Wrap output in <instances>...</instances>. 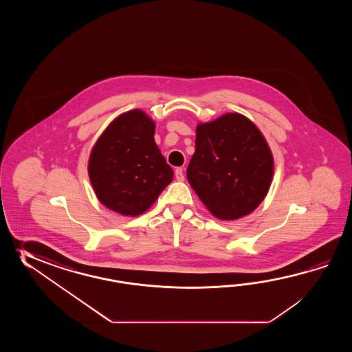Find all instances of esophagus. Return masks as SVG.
<instances>
[{
	"instance_id": "1",
	"label": "esophagus",
	"mask_w": 352,
	"mask_h": 352,
	"mask_svg": "<svg viewBox=\"0 0 352 352\" xmlns=\"http://www.w3.org/2000/svg\"><path fill=\"white\" fill-rule=\"evenodd\" d=\"M175 177H176L177 181H184V179H185L184 171H182V168H181V167H177V168L175 170Z\"/></svg>"
}]
</instances>
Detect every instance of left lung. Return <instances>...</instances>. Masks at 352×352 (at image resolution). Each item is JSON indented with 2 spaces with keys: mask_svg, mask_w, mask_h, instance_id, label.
Here are the masks:
<instances>
[{
  "mask_svg": "<svg viewBox=\"0 0 352 352\" xmlns=\"http://www.w3.org/2000/svg\"><path fill=\"white\" fill-rule=\"evenodd\" d=\"M187 179L212 215L234 220L254 211L268 194L274 162L252 120L228 113L196 128Z\"/></svg>",
  "mask_w": 352,
  "mask_h": 352,
  "instance_id": "8db88e82",
  "label": "left lung"
}]
</instances>
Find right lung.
<instances>
[{
	"label": "right lung",
	"instance_id": "right-lung-1",
	"mask_svg": "<svg viewBox=\"0 0 352 352\" xmlns=\"http://www.w3.org/2000/svg\"><path fill=\"white\" fill-rule=\"evenodd\" d=\"M155 123L140 109L120 114L99 137L88 173L99 201L126 217L141 215L173 177L155 142Z\"/></svg>",
	"mask_w": 352,
	"mask_h": 352
}]
</instances>
